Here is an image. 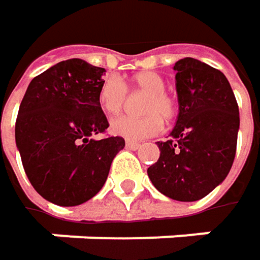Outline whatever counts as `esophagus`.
I'll list each match as a JSON object with an SVG mask.
<instances>
[{"label":"esophagus","instance_id":"obj_1","mask_svg":"<svg viewBox=\"0 0 260 260\" xmlns=\"http://www.w3.org/2000/svg\"><path fill=\"white\" fill-rule=\"evenodd\" d=\"M125 146H127L128 149H133V151H135V149H139V148H141V144L133 142V141H127V142H125Z\"/></svg>","mask_w":260,"mask_h":260}]
</instances>
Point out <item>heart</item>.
I'll return each mask as SVG.
<instances>
[{"mask_svg": "<svg viewBox=\"0 0 260 260\" xmlns=\"http://www.w3.org/2000/svg\"><path fill=\"white\" fill-rule=\"evenodd\" d=\"M132 86L136 91L146 92L148 97L144 100L142 112L144 116H118L111 122V132L125 138L128 141H142L155 136L161 127L163 119L169 121L177 114V103L166 89L165 79L155 72H141L132 79ZM128 97L127 86L116 76L106 78L99 89V102L105 112L116 115L122 111Z\"/></svg>", "mask_w": 260, "mask_h": 260, "instance_id": "obj_1", "label": "heart"}]
</instances>
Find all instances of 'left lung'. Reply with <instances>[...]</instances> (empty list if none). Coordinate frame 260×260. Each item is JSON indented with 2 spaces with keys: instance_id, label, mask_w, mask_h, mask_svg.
Returning a JSON list of instances; mask_svg holds the SVG:
<instances>
[{
  "instance_id": "1",
  "label": "left lung",
  "mask_w": 260,
  "mask_h": 260,
  "mask_svg": "<svg viewBox=\"0 0 260 260\" xmlns=\"http://www.w3.org/2000/svg\"><path fill=\"white\" fill-rule=\"evenodd\" d=\"M179 112L148 177L165 196L193 202L228 177L240 130L238 103L226 76L211 66L184 58L175 62Z\"/></svg>"
}]
</instances>
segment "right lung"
Wrapping results in <instances>:
<instances>
[{
    "instance_id": "1",
    "label": "right lung",
    "mask_w": 260,
    "mask_h": 260,
    "mask_svg": "<svg viewBox=\"0 0 260 260\" xmlns=\"http://www.w3.org/2000/svg\"><path fill=\"white\" fill-rule=\"evenodd\" d=\"M105 72L79 58L61 61L29 82L19 106L15 138L25 174L55 205L94 198L125 145L119 136L92 139L109 127L99 102Z\"/></svg>"
}]
</instances>
